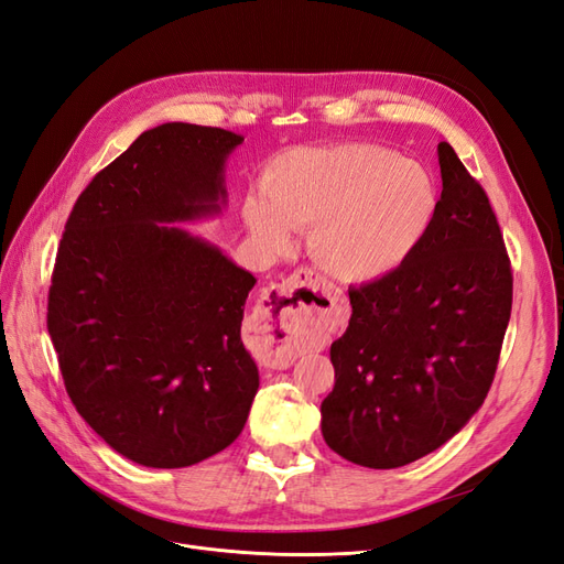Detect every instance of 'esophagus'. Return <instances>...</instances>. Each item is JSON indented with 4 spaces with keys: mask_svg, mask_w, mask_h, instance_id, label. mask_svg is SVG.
I'll list each match as a JSON object with an SVG mask.
<instances>
[{
    "mask_svg": "<svg viewBox=\"0 0 564 564\" xmlns=\"http://www.w3.org/2000/svg\"><path fill=\"white\" fill-rule=\"evenodd\" d=\"M299 289H313L315 296H324L332 305L338 301V296L319 292L317 275L311 268H299L280 284H272L263 296V332L268 334V355L265 362L272 369H286L294 365L299 357L294 348V338L305 332L315 319L317 303H303L296 292ZM322 303V301H319Z\"/></svg>",
    "mask_w": 564,
    "mask_h": 564,
    "instance_id": "34e87169",
    "label": "esophagus"
}]
</instances>
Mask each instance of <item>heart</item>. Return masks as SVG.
Segmentation results:
<instances>
[{"instance_id": "obj_1", "label": "heart", "mask_w": 564, "mask_h": 564, "mask_svg": "<svg viewBox=\"0 0 564 564\" xmlns=\"http://www.w3.org/2000/svg\"><path fill=\"white\" fill-rule=\"evenodd\" d=\"M265 199L247 197L242 216L268 251L289 247V228L311 230L315 263L340 282H371L398 270L437 216L429 169L377 143L286 152L265 176Z\"/></svg>"}]
</instances>
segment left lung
<instances>
[{
  "label": "left lung",
  "instance_id": "1",
  "mask_svg": "<svg viewBox=\"0 0 564 564\" xmlns=\"http://www.w3.org/2000/svg\"><path fill=\"white\" fill-rule=\"evenodd\" d=\"M442 195L419 249L350 286L352 315L332 344L324 442L357 466L400 468L435 452L482 406L513 305V272L482 185L437 145Z\"/></svg>",
  "mask_w": 564,
  "mask_h": 564
}]
</instances>
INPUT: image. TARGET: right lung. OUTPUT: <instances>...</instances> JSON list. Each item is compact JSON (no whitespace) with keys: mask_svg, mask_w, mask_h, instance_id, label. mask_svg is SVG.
<instances>
[{"mask_svg":"<svg viewBox=\"0 0 564 564\" xmlns=\"http://www.w3.org/2000/svg\"><path fill=\"white\" fill-rule=\"evenodd\" d=\"M242 141L185 122L143 131L84 187L56 253L46 327L67 395L148 468L224 452L259 390L240 334L256 278L164 226L220 212L226 158Z\"/></svg>","mask_w":564,"mask_h":564,"instance_id":"obj_1","label":"right lung"}]
</instances>
